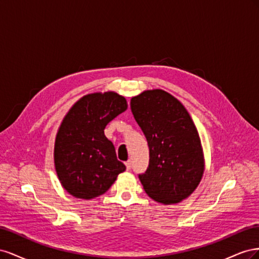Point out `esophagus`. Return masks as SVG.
Listing matches in <instances>:
<instances>
[{"label":"esophagus","mask_w":259,"mask_h":259,"mask_svg":"<svg viewBox=\"0 0 259 259\" xmlns=\"http://www.w3.org/2000/svg\"><path fill=\"white\" fill-rule=\"evenodd\" d=\"M125 165H126V169L130 170L132 168V161L128 160L127 162H125Z\"/></svg>","instance_id":"obj_1"}]
</instances>
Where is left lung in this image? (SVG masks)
Returning a JSON list of instances; mask_svg holds the SVG:
<instances>
[{
    "mask_svg": "<svg viewBox=\"0 0 259 259\" xmlns=\"http://www.w3.org/2000/svg\"><path fill=\"white\" fill-rule=\"evenodd\" d=\"M131 110L149 146V165L138 175L146 193L163 204L188 198L200 183L204 161L186 108L170 94L153 90L133 97Z\"/></svg>",
    "mask_w": 259,
    "mask_h": 259,
    "instance_id": "8db88e82",
    "label": "left lung"
}]
</instances>
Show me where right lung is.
Masks as SVG:
<instances>
[{"label":"right lung","instance_id":"obj_1","mask_svg":"<svg viewBox=\"0 0 259 259\" xmlns=\"http://www.w3.org/2000/svg\"><path fill=\"white\" fill-rule=\"evenodd\" d=\"M127 109L116 93L82 97L70 109L55 142V167L62 187L75 198L94 199L104 194L126 169L104 130Z\"/></svg>","mask_w":259,"mask_h":259}]
</instances>
